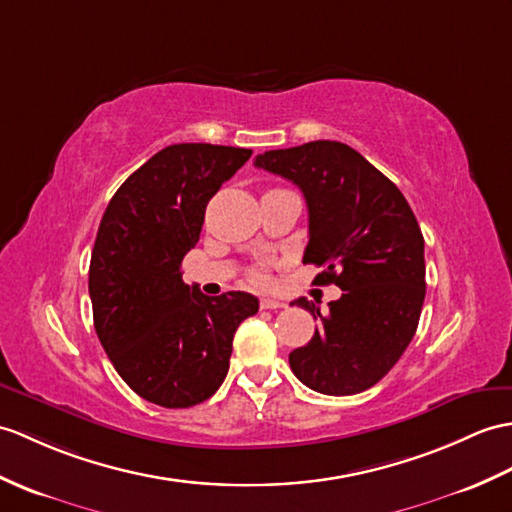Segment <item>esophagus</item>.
Wrapping results in <instances>:
<instances>
[{"label":"esophagus","instance_id":"esophagus-1","mask_svg":"<svg viewBox=\"0 0 512 512\" xmlns=\"http://www.w3.org/2000/svg\"><path fill=\"white\" fill-rule=\"evenodd\" d=\"M259 305H261V310H281V307H285V303H281L277 299H261Z\"/></svg>","mask_w":512,"mask_h":512}]
</instances>
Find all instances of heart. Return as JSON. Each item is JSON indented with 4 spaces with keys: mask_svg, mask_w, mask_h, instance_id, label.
<instances>
[{
    "mask_svg": "<svg viewBox=\"0 0 512 512\" xmlns=\"http://www.w3.org/2000/svg\"><path fill=\"white\" fill-rule=\"evenodd\" d=\"M253 279H255L257 283H266V272H264V270H255V272H253Z\"/></svg>",
    "mask_w": 512,
    "mask_h": 512,
    "instance_id": "b5f03b06",
    "label": "heart"
}]
</instances>
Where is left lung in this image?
<instances>
[{
	"label": "left lung",
	"instance_id": "8db88e82",
	"mask_svg": "<svg viewBox=\"0 0 512 512\" xmlns=\"http://www.w3.org/2000/svg\"><path fill=\"white\" fill-rule=\"evenodd\" d=\"M255 165L301 189L310 213L303 261L323 266L316 279L342 290L327 314L303 296L294 301L320 327L290 353L292 373L334 397L375 386L408 349L425 299V242L408 200L340 141L268 150Z\"/></svg>",
	"mask_w": 512,
	"mask_h": 512
}]
</instances>
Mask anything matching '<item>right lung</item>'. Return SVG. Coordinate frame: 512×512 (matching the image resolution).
I'll return each instance as SVG.
<instances>
[{
	"instance_id": "add662e5",
	"label": "right lung",
	"mask_w": 512,
	"mask_h": 512,
	"mask_svg": "<svg viewBox=\"0 0 512 512\" xmlns=\"http://www.w3.org/2000/svg\"><path fill=\"white\" fill-rule=\"evenodd\" d=\"M253 150L174 144L130 174L106 207L89 266L93 325L115 371L163 408L209 399L229 373L248 292L207 296L183 281L207 202Z\"/></svg>"
}]
</instances>
